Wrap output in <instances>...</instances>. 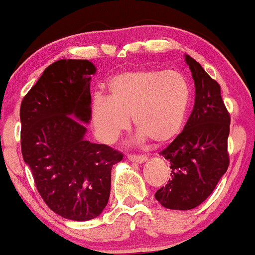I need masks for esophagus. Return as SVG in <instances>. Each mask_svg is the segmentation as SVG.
Returning a JSON list of instances; mask_svg holds the SVG:
<instances>
[{
    "instance_id": "1",
    "label": "esophagus",
    "mask_w": 255,
    "mask_h": 255,
    "mask_svg": "<svg viewBox=\"0 0 255 255\" xmlns=\"http://www.w3.org/2000/svg\"><path fill=\"white\" fill-rule=\"evenodd\" d=\"M128 161L136 163H144L146 161V156L144 155H128Z\"/></svg>"
}]
</instances>
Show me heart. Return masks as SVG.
Instances as JSON below:
<instances>
[{"instance_id": "b5f03b06", "label": "heart", "mask_w": 255, "mask_h": 255, "mask_svg": "<svg viewBox=\"0 0 255 255\" xmlns=\"http://www.w3.org/2000/svg\"><path fill=\"white\" fill-rule=\"evenodd\" d=\"M109 97L94 94L91 123L100 142L112 144L130 127L140 139L157 145L169 143L183 128L190 104V86L177 71L138 70L113 77Z\"/></svg>"}]
</instances>
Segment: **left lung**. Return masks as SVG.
<instances>
[{
  "label": "left lung",
  "mask_w": 255,
  "mask_h": 255,
  "mask_svg": "<svg viewBox=\"0 0 255 255\" xmlns=\"http://www.w3.org/2000/svg\"><path fill=\"white\" fill-rule=\"evenodd\" d=\"M195 84V104L183 131L161 155L170 162L171 178L155 197L163 207L189 210L200 206L215 189L229 165L231 116L220 85L196 60L185 55Z\"/></svg>",
  "instance_id": "1"
}]
</instances>
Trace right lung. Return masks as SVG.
Returning a JSON list of instances; mask_svg holds the SVG:
<instances>
[{
  "instance_id": "right-lung-1",
  "label": "right lung",
  "mask_w": 255,
  "mask_h": 255,
  "mask_svg": "<svg viewBox=\"0 0 255 255\" xmlns=\"http://www.w3.org/2000/svg\"><path fill=\"white\" fill-rule=\"evenodd\" d=\"M89 60L49 65L21 103V151L40 196L53 212L89 221L109 202L111 170L123 153L85 139L91 119Z\"/></svg>"
}]
</instances>
